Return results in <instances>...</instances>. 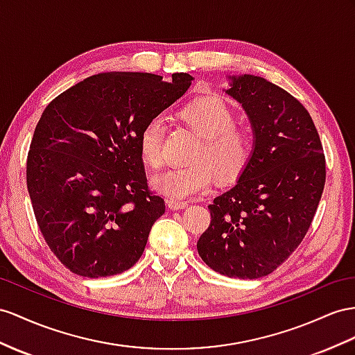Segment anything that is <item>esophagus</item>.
<instances>
[{
	"instance_id": "1",
	"label": "esophagus",
	"mask_w": 355,
	"mask_h": 355,
	"mask_svg": "<svg viewBox=\"0 0 355 355\" xmlns=\"http://www.w3.org/2000/svg\"><path fill=\"white\" fill-rule=\"evenodd\" d=\"M166 205L168 208H171V210H183V208L189 207L187 202H183V201H175V199H168L166 201Z\"/></svg>"
}]
</instances>
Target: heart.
Masks as SVG:
<instances>
[{"label":"heart","mask_w":355,"mask_h":355,"mask_svg":"<svg viewBox=\"0 0 355 355\" xmlns=\"http://www.w3.org/2000/svg\"><path fill=\"white\" fill-rule=\"evenodd\" d=\"M178 118L201 136L192 156L195 165L172 168L153 177L151 186L156 192L178 201L207 192L216 175L223 183L243 175L255 153V136L246 127L235 125L237 116L231 106L217 97H204L181 109ZM163 120L153 116L136 138L139 157L151 169L163 163Z\"/></svg>","instance_id":"heart-1"}]
</instances>
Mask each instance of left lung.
I'll use <instances>...</instances> for the list:
<instances>
[{
	"mask_svg": "<svg viewBox=\"0 0 355 355\" xmlns=\"http://www.w3.org/2000/svg\"><path fill=\"white\" fill-rule=\"evenodd\" d=\"M231 97L246 111L255 153L228 192L208 205L198 240L205 264L228 277L267 276L303 241L321 201L325 156L307 109L267 79L232 76Z\"/></svg>",
	"mask_w": 355,
	"mask_h": 355,
	"instance_id": "1",
	"label": "left lung"
}]
</instances>
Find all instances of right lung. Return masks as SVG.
I'll return each instance as SVG.
<instances>
[{"mask_svg": "<svg viewBox=\"0 0 355 355\" xmlns=\"http://www.w3.org/2000/svg\"><path fill=\"white\" fill-rule=\"evenodd\" d=\"M192 79L106 71L70 87L43 111L26 157V186L44 241L71 272L107 277L141 258L165 201L148 189L136 138Z\"/></svg>", "mask_w": 355, "mask_h": 355, "instance_id": "1", "label": "right lung"}]
</instances>
